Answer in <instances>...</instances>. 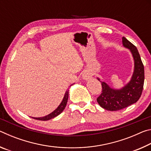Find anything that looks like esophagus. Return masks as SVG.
Returning <instances> with one entry per match:
<instances>
[{
  "instance_id": "1",
  "label": "esophagus",
  "mask_w": 151,
  "mask_h": 151,
  "mask_svg": "<svg viewBox=\"0 0 151 151\" xmlns=\"http://www.w3.org/2000/svg\"><path fill=\"white\" fill-rule=\"evenodd\" d=\"M82 77H83V78L84 79V80L87 81V80H88L89 78H91V73H89L88 72H87V71H86V72H84L83 73Z\"/></svg>"
}]
</instances>
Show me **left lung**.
Listing matches in <instances>:
<instances>
[{
  "mask_svg": "<svg viewBox=\"0 0 151 151\" xmlns=\"http://www.w3.org/2000/svg\"><path fill=\"white\" fill-rule=\"evenodd\" d=\"M123 47L131 52L134 60V70L131 80L121 88H114L109 86L100 78L103 91L96 101L104 109L110 111H116L126 108L139 101L141 96L145 81L144 66L137 47L125 37L122 38Z\"/></svg>",
  "mask_w": 151,
  "mask_h": 151,
  "instance_id": "1",
  "label": "left lung"
}]
</instances>
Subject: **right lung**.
I'll use <instances>...</instances> for the list:
<instances>
[{
    "instance_id": "add662e5",
    "label": "right lung",
    "mask_w": 151,
    "mask_h": 151,
    "mask_svg": "<svg viewBox=\"0 0 151 151\" xmlns=\"http://www.w3.org/2000/svg\"><path fill=\"white\" fill-rule=\"evenodd\" d=\"M74 84H72L70 86L73 85ZM68 91H69L68 89V90H66V93L65 94V96H64L63 99V101H61L60 104L58 105V106L55 110L54 111H52L51 113L48 114L47 116H45L42 117H32V118L37 120H39V121H48V120H50L53 118H55L56 116H57L58 115H59L61 112L64 111V109H65L66 103H67L68 99V93H69V92Z\"/></svg>"
}]
</instances>
